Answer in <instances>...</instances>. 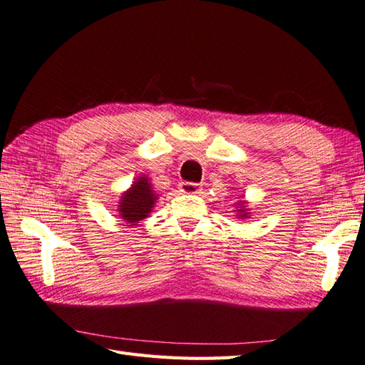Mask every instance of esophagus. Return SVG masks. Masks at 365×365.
<instances>
[{"mask_svg": "<svg viewBox=\"0 0 365 365\" xmlns=\"http://www.w3.org/2000/svg\"><path fill=\"white\" fill-rule=\"evenodd\" d=\"M182 192H188V195H199L202 191V185L200 183H192V182H182L178 185Z\"/></svg>", "mask_w": 365, "mask_h": 365, "instance_id": "1", "label": "esophagus"}]
</instances>
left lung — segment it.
<instances>
[{"mask_svg": "<svg viewBox=\"0 0 365 365\" xmlns=\"http://www.w3.org/2000/svg\"><path fill=\"white\" fill-rule=\"evenodd\" d=\"M240 212H242V213H243V212H245V208H243V210H240ZM240 216H246V213H243V215H240Z\"/></svg>", "mask_w": 365, "mask_h": 365, "instance_id": "1", "label": "left lung"}]
</instances>
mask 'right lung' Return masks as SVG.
I'll use <instances>...</instances> for the list:
<instances>
[{
    "label": "right lung",
    "mask_w": 365,
    "mask_h": 365,
    "mask_svg": "<svg viewBox=\"0 0 365 365\" xmlns=\"http://www.w3.org/2000/svg\"><path fill=\"white\" fill-rule=\"evenodd\" d=\"M153 200L155 196L150 190V183L147 182L145 177H141L138 182L131 185V190L122 197V202L119 205L122 220L135 226V222L144 220L150 213Z\"/></svg>",
    "instance_id": "right-lung-1"
}]
</instances>
